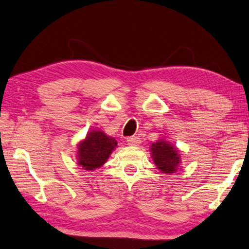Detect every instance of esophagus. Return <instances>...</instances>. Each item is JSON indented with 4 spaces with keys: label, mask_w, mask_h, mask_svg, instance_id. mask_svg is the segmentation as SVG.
<instances>
[{
    "label": "esophagus",
    "mask_w": 249,
    "mask_h": 249,
    "mask_svg": "<svg viewBox=\"0 0 249 249\" xmlns=\"http://www.w3.org/2000/svg\"><path fill=\"white\" fill-rule=\"evenodd\" d=\"M140 142H141L140 138H138V137H129L127 139V143L129 145H138V144H140Z\"/></svg>",
    "instance_id": "1"
}]
</instances>
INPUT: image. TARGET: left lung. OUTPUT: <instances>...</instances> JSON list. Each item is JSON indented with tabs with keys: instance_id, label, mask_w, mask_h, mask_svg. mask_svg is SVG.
<instances>
[{
	"instance_id": "left-lung-1",
	"label": "left lung",
	"mask_w": 249,
	"mask_h": 249,
	"mask_svg": "<svg viewBox=\"0 0 249 249\" xmlns=\"http://www.w3.org/2000/svg\"><path fill=\"white\" fill-rule=\"evenodd\" d=\"M150 151L154 164L162 173L172 174L177 172L181 163V157L174 145L162 139L152 143Z\"/></svg>"
}]
</instances>
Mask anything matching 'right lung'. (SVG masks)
<instances>
[{"instance_id": "add662e5", "label": "right lung", "mask_w": 249, "mask_h": 249, "mask_svg": "<svg viewBox=\"0 0 249 249\" xmlns=\"http://www.w3.org/2000/svg\"><path fill=\"white\" fill-rule=\"evenodd\" d=\"M117 144L115 138L107 136L100 130H92L77 146V162L88 171L100 168L107 162Z\"/></svg>"}]
</instances>
